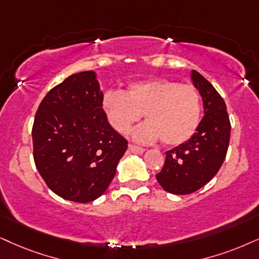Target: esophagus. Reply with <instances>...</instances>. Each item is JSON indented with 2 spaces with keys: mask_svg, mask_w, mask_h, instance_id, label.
Wrapping results in <instances>:
<instances>
[{
  "mask_svg": "<svg viewBox=\"0 0 259 259\" xmlns=\"http://www.w3.org/2000/svg\"><path fill=\"white\" fill-rule=\"evenodd\" d=\"M129 150L132 153H135V154H142L145 153V148H142V147H139V146H135V145H129Z\"/></svg>",
  "mask_w": 259,
  "mask_h": 259,
  "instance_id": "1",
  "label": "esophagus"
}]
</instances>
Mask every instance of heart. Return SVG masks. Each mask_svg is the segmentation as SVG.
Masks as SVG:
<instances>
[{
  "label": "heart",
  "mask_w": 259,
  "mask_h": 259,
  "mask_svg": "<svg viewBox=\"0 0 259 259\" xmlns=\"http://www.w3.org/2000/svg\"><path fill=\"white\" fill-rule=\"evenodd\" d=\"M107 120L116 132L126 134L142 113L148 120L134 133L136 140L179 146L197 130L202 117V99L197 88L167 78L137 81L125 93L107 92L101 101Z\"/></svg>",
  "instance_id": "obj_1"
}]
</instances>
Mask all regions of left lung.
I'll use <instances>...</instances> for the list:
<instances>
[{"label":"left lung","instance_id":"1","mask_svg":"<svg viewBox=\"0 0 259 259\" xmlns=\"http://www.w3.org/2000/svg\"><path fill=\"white\" fill-rule=\"evenodd\" d=\"M191 80L203 100L204 117L186 142L166 152L165 165L156 181L173 195H189L214 178L222 166L230 145L231 122L224 99L198 71Z\"/></svg>","mask_w":259,"mask_h":259}]
</instances>
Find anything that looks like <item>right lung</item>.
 Wrapping results in <instances>:
<instances>
[{
    "label": "right lung",
    "mask_w": 259,
    "mask_h": 259,
    "mask_svg": "<svg viewBox=\"0 0 259 259\" xmlns=\"http://www.w3.org/2000/svg\"><path fill=\"white\" fill-rule=\"evenodd\" d=\"M103 98L97 74L81 71L52 88L35 113V167L49 188L68 201L100 197L127 148V141L107 122Z\"/></svg>",
    "instance_id": "1"
}]
</instances>
